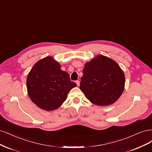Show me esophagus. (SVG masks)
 <instances>
[{
  "instance_id": "34e87169",
  "label": "esophagus",
  "mask_w": 152,
  "mask_h": 152,
  "mask_svg": "<svg viewBox=\"0 0 152 152\" xmlns=\"http://www.w3.org/2000/svg\"><path fill=\"white\" fill-rule=\"evenodd\" d=\"M76 85H77V86H80V81H78V80L76 81Z\"/></svg>"
}]
</instances>
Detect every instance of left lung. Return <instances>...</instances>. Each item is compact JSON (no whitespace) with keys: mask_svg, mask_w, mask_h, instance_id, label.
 Wrapping results in <instances>:
<instances>
[{"mask_svg":"<svg viewBox=\"0 0 152 152\" xmlns=\"http://www.w3.org/2000/svg\"><path fill=\"white\" fill-rule=\"evenodd\" d=\"M80 89L86 99L99 106L110 105L122 94L125 76L115 61L99 55L85 63Z\"/></svg>","mask_w":152,"mask_h":152,"instance_id":"obj_1","label":"left lung"}]
</instances>
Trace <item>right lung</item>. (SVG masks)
<instances>
[{
    "label": "right lung",
    "instance_id": "1",
    "mask_svg": "<svg viewBox=\"0 0 152 152\" xmlns=\"http://www.w3.org/2000/svg\"><path fill=\"white\" fill-rule=\"evenodd\" d=\"M59 63L50 56L37 62L26 79L28 94L37 107L47 111L60 107L69 91L77 86Z\"/></svg>",
    "mask_w": 152,
    "mask_h": 152
}]
</instances>
